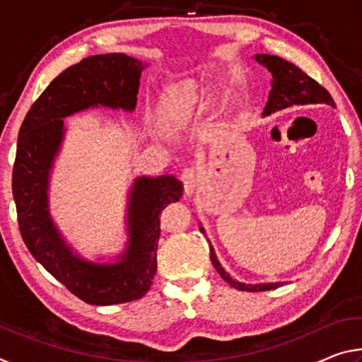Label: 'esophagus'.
Here are the masks:
<instances>
[{
	"instance_id": "esophagus-1",
	"label": "esophagus",
	"mask_w": 362,
	"mask_h": 362,
	"mask_svg": "<svg viewBox=\"0 0 362 362\" xmlns=\"http://www.w3.org/2000/svg\"><path fill=\"white\" fill-rule=\"evenodd\" d=\"M180 179L183 183V189L187 194H193L196 185H198V175H196L194 168H185L182 170Z\"/></svg>"
}]
</instances>
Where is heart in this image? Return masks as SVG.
<instances>
[{"mask_svg":"<svg viewBox=\"0 0 362 362\" xmlns=\"http://www.w3.org/2000/svg\"><path fill=\"white\" fill-rule=\"evenodd\" d=\"M204 97V89L194 79L175 84L163 105V118L169 124H180L196 113Z\"/></svg>","mask_w":362,"mask_h":362,"instance_id":"b5f03b06","label":"heart"}]
</instances>
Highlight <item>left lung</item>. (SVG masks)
<instances>
[{
  "label": "left lung",
  "mask_w": 362,
  "mask_h": 362,
  "mask_svg": "<svg viewBox=\"0 0 362 362\" xmlns=\"http://www.w3.org/2000/svg\"><path fill=\"white\" fill-rule=\"evenodd\" d=\"M254 59L260 65L268 69L272 73V90L268 94L267 107L263 110V116L272 115L279 110L291 108V107H316V108H335L334 99L330 97L326 89L320 83H316L313 78H310L305 71H302L287 60L278 56H268V54H255ZM199 230L204 233V228L199 225ZM209 252L214 268L222 276L226 283L238 291L246 292H260V291H272L276 287L283 286V283H263V284H246L240 281L233 279L228 273L225 272L217 260V255L214 252V247L209 244Z\"/></svg>",
  "instance_id": "obj_1"
}]
</instances>
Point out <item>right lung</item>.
Masks as SVG:
<instances>
[{
  "mask_svg": "<svg viewBox=\"0 0 362 362\" xmlns=\"http://www.w3.org/2000/svg\"><path fill=\"white\" fill-rule=\"evenodd\" d=\"M144 69L140 60L119 52L90 56L69 66L28 110L17 140L12 194L22 240L59 283L89 305L132 302L150 291L161 233L159 216L182 198L183 185L173 175L134 180L127 204V247L118 262L95 263L73 252L52 222L49 175L64 140V118L97 107L134 112Z\"/></svg>",
  "mask_w": 362,
  "mask_h": 362,
  "instance_id": "1",
  "label": "right lung"
}]
</instances>
